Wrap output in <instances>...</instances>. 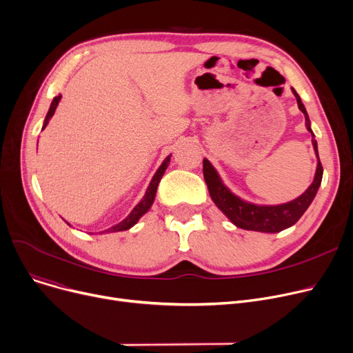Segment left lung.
Returning a JSON list of instances; mask_svg holds the SVG:
<instances>
[{"label": "left lung", "instance_id": "left-lung-1", "mask_svg": "<svg viewBox=\"0 0 353 353\" xmlns=\"http://www.w3.org/2000/svg\"><path fill=\"white\" fill-rule=\"evenodd\" d=\"M293 94L296 100H298V105L301 111L305 114V119L307 121L306 123L307 130L312 133L310 125H309V116L306 113L305 105L302 104L299 94L294 90H293ZM312 144L314 147V152H316V156L319 160L316 140L313 139ZM203 176H205L208 189L214 201V205L230 219L233 225L245 230L277 233L293 226L296 221L302 217L306 209L310 206L312 200L314 199V196H316L318 189L321 186L323 167L319 160L316 174H314V180L307 188V190L298 199H294L279 206H256V205H252V203L239 199L225 186L223 183H221L217 172L214 170V167L210 164L208 159L203 160Z\"/></svg>", "mask_w": 353, "mask_h": 353}]
</instances>
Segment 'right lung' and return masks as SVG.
<instances>
[{
    "label": "right lung",
    "instance_id": "add662e5",
    "mask_svg": "<svg viewBox=\"0 0 353 353\" xmlns=\"http://www.w3.org/2000/svg\"><path fill=\"white\" fill-rule=\"evenodd\" d=\"M60 99H61V96L54 97V100H52V103H51V107H50L48 113H47V117H46L44 125H43V130H44L46 125L48 124V120L52 117L55 108H57V105H59ZM169 163H170V156L167 157V159L163 161V164L159 167V170H157L156 174L153 176V180H152V183H150V186H148V189H147L144 197L141 199V201L139 203V205L132 210V213H130V214L121 221V223H119V225H116V226H113V228L107 229V230H105L107 233H110V232H121V230H127V229H130V228H133V226L137 223V221H139V219H140L148 209H150V206L153 205V201H154V197H156V192H157L159 183H160V180H161V177H163L165 169H167V165H169Z\"/></svg>",
    "mask_w": 353,
    "mask_h": 353
}]
</instances>
